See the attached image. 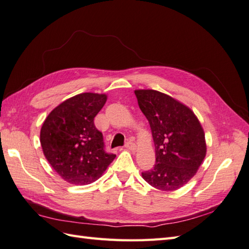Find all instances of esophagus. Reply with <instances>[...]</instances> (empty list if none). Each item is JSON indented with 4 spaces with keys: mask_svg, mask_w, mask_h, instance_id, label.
Returning a JSON list of instances; mask_svg holds the SVG:
<instances>
[{
    "mask_svg": "<svg viewBox=\"0 0 249 249\" xmlns=\"http://www.w3.org/2000/svg\"><path fill=\"white\" fill-rule=\"evenodd\" d=\"M125 147L128 148L129 150H135L136 149V144L133 143L131 140H129V141H127L126 144H125Z\"/></svg>",
    "mask_w": 249,
    "mask_h": 249,
    "instance_id": "esophagus-1",
    "label": "esophagus"
}]
</instances>
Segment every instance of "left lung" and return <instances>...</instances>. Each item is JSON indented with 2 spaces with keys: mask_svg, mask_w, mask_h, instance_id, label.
Here are the masks:
<instances>
[{
  "mask_svg": "<svg viewBox=\"0 0 249 249\" xmlns=\"http://www.w3.org/2000/svg\"><path fill=\"white\" fill-rule=\"evenodd\" d=\"M140 109L148 120L156 148L154 168L143 179L160 190H176L193 178L206 155L205 135L189 108L152 89L136 90Z\"/></svg>",
  "mask_w": 249,
  "mask_h": 249,
  "instance_id": "1",
  "label": "left lung"
}]
</instances>
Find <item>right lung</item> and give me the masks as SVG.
Masks as SVG:
<instances>
[{
    "mask_svg": "<svg viewBox=\"0 0 249 249\" xmlns=\"http://www.w3.org/2000/svg\"><path fill=\"white\" fill-rule=\"evenodd\" d=\"M106 100V94H76L55 107L42 125L44 156L62 179L74 185L98 180L116 158L105 150L93 122Z\"/></svg>",
    "mask_w": 249,
    "mask_h": 249,
    "instance_id": "obj_1",
    "label": "right lung"
}]
</instances>
